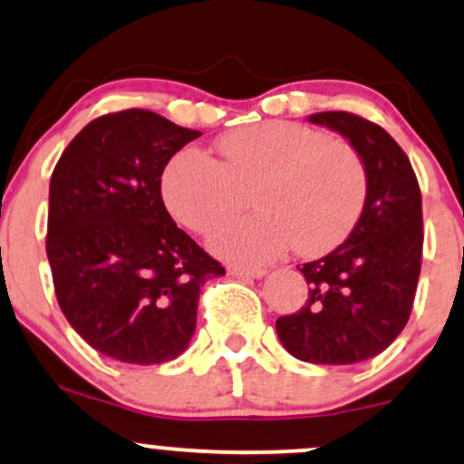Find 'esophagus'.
<instances>
[{
	"label": "esophagus",
	"mask_w": 464,
	"mask_h": 464,
	"mask_svg": "<svg viewBox=\"0 0 464 464\" xmlns=\"http://www.w3.org/2000/svg\"><path fill=\"white\" fill-rule=\"evenodd\" d=\"M228 275L242 276V279H262L266 275L264 268H244V266H228Z\"/></svg>",
	"instance_id": "obj_1"
}]
</instances>
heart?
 <instances>
[{
    "instance_id": "1",
    "label": "heart",
    "mask_w": 464,
    "mask_h": 464,
    "mask_svg": "<svg viewBox=\"0 0 464 464\" xmlns=\"http://www.w3.org/2000/svg\"><path fill=\"white\" fill-rule=\"evenodd\" d=\"M222 161L196 148L174 154L161 174L168 211L189 231H214L246 207L257 214L222 227L209 239L220 257L266 264L287 248L305 257L344 242L369 191L362 157L343 140L296 121H259L218 143Z\"/></svg>"
}]
</instances>
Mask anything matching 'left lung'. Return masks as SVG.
<instances>
[{
    "mask_svg": "<svg viewBox=\"0 0 464 464\" xmlns=\"http://www.w3.org/2000/svg\"><path fill=\"white\" fill-rule=\"evenodd\" d=\"M340 132L364 161L369 191L349 237L303 264L305 305L276 321L287 353L312 364L375 358L406 327L423 253L420 189L406 152L382 126L347 111L307 117Z\"/></svg>",
    "mask_w": 464,
    "mask_h": 464,
    "instance_id": "8db88e82",
    "label": "left lung"
}]
</instances>
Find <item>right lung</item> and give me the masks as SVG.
Wrapping results in <instances>:
<instances>
[{"instance_id":"obj_1","label":"right lung","mask_w":464,"mask_h":464,"mask_svg":"<svg viewBox=\"0 0 464 464\" xmlns=\"http://www.w3.org/2000/svg\"><path fill=\"white\" fill-rule=\"evenodd\" d=\"M202 132L143 109L89 121L50 180L47 259L58 305L80 338L129 364L189 347L200 287L225 275L161 198L169 159Z\"/></svg>"}]
</instances>
